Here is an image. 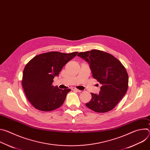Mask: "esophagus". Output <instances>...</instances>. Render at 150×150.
Segmentation results:
<instances>
[{
	"label": "esophagus",
	"mask_w": 150,
	"mask_h": 150,
	"mask_svg": "<svg viewBox=\"0 0 150 150\" xmlns=\"http://www.w3.org/2000/svg\"><path fill=\"white\" fill-rule=\"evenodd\" d=\"M72 90H74V91H78V92H79V93L81 92V90H78V89H77V88H74V87H73V88H72Z\"/></svg>",
	"instance_id": "esophagus-1"
}]
</instances>
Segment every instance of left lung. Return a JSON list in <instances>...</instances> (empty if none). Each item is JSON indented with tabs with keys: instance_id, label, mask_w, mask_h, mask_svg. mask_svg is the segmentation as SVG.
<instances>
[{
	"instance_id": "1",
	"label": "left lung",
	"mask_w": 150,
	"mask_h": 150,
	"mask_svg": "<svg viewBox=\"0 0 150 150\" xmlns=\"http://www.w3.org/2000/svg\"><path fill=\"white\" fill-rule=\"evenodd\" d=\"M78 56L90 64L93 76L101 84L98 94L91 93V100L85 104L97 113H105L113 109L128 88V74L122 63L110 53L93 49L81 52Z\"/></svg>"
}]
</instances>
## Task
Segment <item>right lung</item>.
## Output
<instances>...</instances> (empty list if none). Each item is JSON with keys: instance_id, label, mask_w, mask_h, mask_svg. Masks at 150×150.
Masks as SVG:
<instances>
[{"instance_id": "right-lung-1", "label": "right lung", "mask_w": 150, "mask_h": 150, "mask_svg": "<svg viewBox=\"0 0 150 150\" xmlns=\"http://www.w3.org/2000/svg\"><path fill=\"white\" fill-rule=\"evenodd\" d=\"M78 53H42L25 65L21 83L27 99L35 109L50 112L63 104L71 89H59L52 85V82L54 76L59 75L62 68Z\"/></svg>"}]
</instances>
